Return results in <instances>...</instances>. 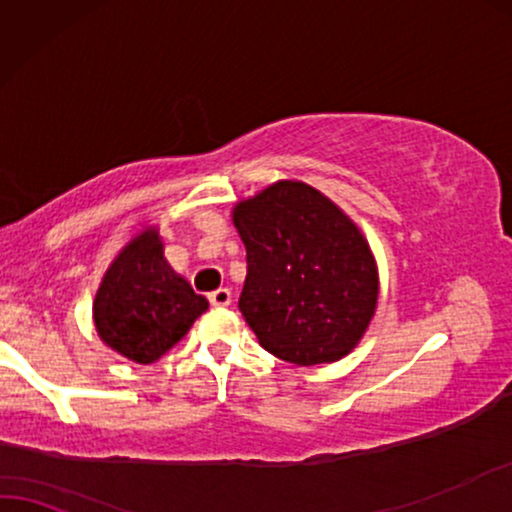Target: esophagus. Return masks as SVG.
Instances as JSON below:
<instances>
[{"label": "esophagus", "mask_w": 512, "mask_h": 512, "mask_svg": "<svg viewBox=\"0 0 512 512\" xmlns=\"http://www.w3.org/2000/svg\"><path fill=\"white\" fill-rule=\"evenodd\" d=\"M208 299H210V304H213V306H229L231 304V290L220 288V290L210 292Z\"/></svg>", "instance_id": "esophagus-1"}]
</instances>
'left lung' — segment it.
<instances>
[{
	"label": "left lung",
	"instance_id": "left-lung-1",
	"mask_svg": "<svg viewBox=\"0 0 512 512\" xmlns=\"http://www.w3.org/2000/svg\"><path fill=\"white\" fill-rule=\"evenodd\" d=\"M231 220L248 260L238 309L264 349L295 365L349 356L379 299L377 262L356 222L297 180L238 201Z\"/></svg>",
	"mask_w": 512,
	"mask_h": 512
}]
</instances>
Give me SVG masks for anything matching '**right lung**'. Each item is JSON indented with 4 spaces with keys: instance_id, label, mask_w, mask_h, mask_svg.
I'll list each match as a JSON object with an SVG mask.
<instances>
[{
    "instance_id": "add662e5",
    "label": "right lung",
    "mask_w": 512,
    "mask_h": 512,
    "mask_svg": "<svg viewBox=\"0 0 512 512\" xmlns=\"http://www.w3.org/2000/svg\"><path fill=\"white\" fill-rule=\"evenodd\" d=\"M208 309L163 257L156 227H142L102 276L93 299V323L102 342L133 363H156L187 335Z\"/></svg>"
}]
</instances>
